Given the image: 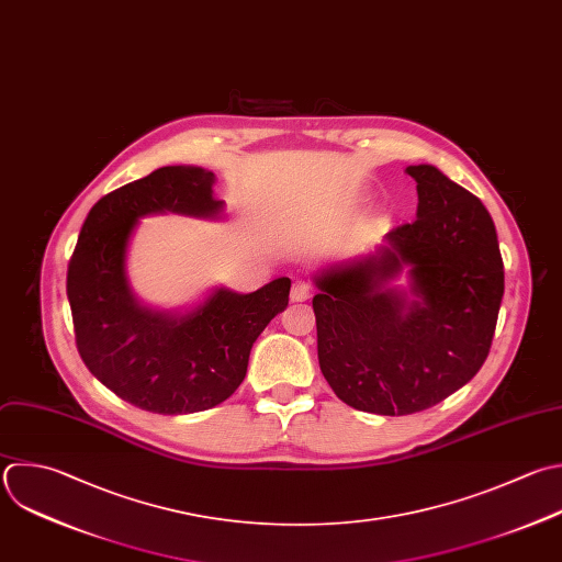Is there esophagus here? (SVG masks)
I'll use <instances>...</instances> for the list:
<instances>
[{
	"instance_id": "esophagus-1",
	"label": "esophagus",
	"mask_w": 562,
	"mask_h": 562,
	"mask_svg": "<svg viewBox=\"0 0 562 562\" xmlns=\"http://www.w3.org/2000/svg\"><path fill=\"white\" fill-rule=\"evenodd\" d=\"M310 296H312V288H310L305 281H296V283L292 285V290H290V299H292L294 303L307 301Z\"/></svg>"
}]
</instances>
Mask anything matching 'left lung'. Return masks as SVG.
Returning a JSON list of instances; mask_svg holds the SVG:
<instances>
[{
    "mask_svg": "<svg viewBox=\"0 0 562 562\" xmlns=\"http://www.w3.org/2000/svg\"><path fill=\"white\" fill-rule=\"evenodd\" d=\"M417 220L373 252L314 274L318 364L349 406L411 415L474 378L503 299L490 213L432 165L406 167ZM406 273V289L392 283Z\"/></svg>",
    "mask_w": 562,
    "mask_h": 562,
    "instance_id": "8db88e82",
    "label": "left lung"
}]
</instances>
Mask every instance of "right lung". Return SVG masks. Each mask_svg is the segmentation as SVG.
Instances as JSON below:
<instances>
[{
	"mask_svg": "<svg viewBox=\"0 0 562 562\" xmlns=\"http://www.w3.org/2000/svg\"><path fill=\"white\" fill-rule=\"evenodd\" d=\"M215 173L162 167L101 198L68 266V301L86 367L125 402L184 415L213 408L244 382L255 340L288 307L290 279L239 294L213 288L189 310L145 305L127 277V248L143 217L178 213L220 220Z\"/></svg>",
	"mask_w": 562,
	"mask_h": 562,
	"instance_id": "right-lung-1",
	"label": "right lung"
}]
</instances>
